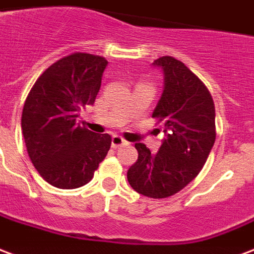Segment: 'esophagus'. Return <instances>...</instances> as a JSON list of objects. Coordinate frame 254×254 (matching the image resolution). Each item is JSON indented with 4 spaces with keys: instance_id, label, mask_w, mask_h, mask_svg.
<instances>
[{
    "instance_id": "1",
    "label": "esophagus",
    "mask_w": 254,
    "mask_h": 254,
    "mask_svg": "<svg viewBox=\"0 0 254 254\" xmlns=\"http://www.w3.org/2000/svg\"><path fill=\"white\" fill-rule=\"evenodd\" d=\"M112 147L114 148H118V147H120V146H125L126 143V140L123 138H120L119 135H114V136H112Z\"/></svg>"
}]
</instances>
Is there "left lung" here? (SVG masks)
Segmentation results:
<instances>
[{
    "label": "left lung",
    "instance_id": "left-lung-1",
    "mask_svg": "<svg viewBox=\"0 0 254 254\" xmlns=\"http://www.w3.org/2000/svg\"><path fill=\"white\" fill-rule=\"evenodd\" d=\"M163 73V92L152 118L163 126L165 138L152 154L136 143L138 161L127 171L135 191L150 198L174 195L195 178L215 140V110L201 80L174 57L152 63Z\"/></svg>",
    "mask_w": 254,
    "mask_h": 254
}]
</instances>
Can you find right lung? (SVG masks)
Listing matches in <instances>:
<instances>
[{
    "instance_id": "1",
    "label": "right lung",
    "mask_w": 254,
    "mask_h": 254,
    "mask_svg": "<svg viewBox=\"0 0 254 254\" xmlns=\"http://www.w3.org/2000/svg\"><path fill=\"white\" fill-rule=\"evenodd\" d=\"M107 64L104 57L72 53L49 66L26 98L21 118L26 150L55 188L88 184L111 147L110 135L77 123L81 108L95 103Z\"/></svg>"
}]
</instances>
